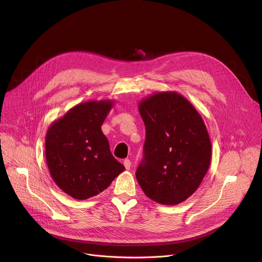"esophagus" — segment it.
<instances>
[{"instance_id":"esophagus-1","label":"esophagus","mask_w":262,"mask_h":262,"mask_svg":"<svg viewBox=\"0 0 262 262\" xmlns=\"http://www.w3.org/2000/svg\"><path fill=\"white\" fill-rule=\"evenodd\" d=\"M123 165H124V167H125V169H126V170H129V169H130V167H132V162H130L129 160H124Z\"/></svg>"}]
</instances>
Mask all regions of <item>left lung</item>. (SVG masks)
I'll list each match as a JSON object with an SVG mask.
<instances>
[{"label": "left lung", "instance_id": "left-lung-1", "mask_svg": "<svg viewBox=\"0 0 262 262\" xmlns=\"http://www.w3.org/2000/svg\"><path fill=\"white\" fill-rule=\"evenodd\" d=\"M146 127L144 159L136 177L145 195L163 205L192 196L210 165L211 142L194 105L174 91L139 102Z\"/></svg>", "mask_w": 262, "mask_h": 262}]
</instances>
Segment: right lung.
<instances>
[{
    "instance_id": "1",
    "label": "right lung",
    "mask_w": 262,
    "mask_h": 262,
    "mask_svg": "<svg viewBox=\"0 0 262 262\" xmlns=\"http://www.w3.org/2000/svg\"><path fill=\"white\" fill-rule=\"evenodd\" d=\"M111 99L77 104L46 136V158L52 178L70 197L85 200L104 191L121 172L101 125L113 107Z\"/></svg>"
}]
</instances>
